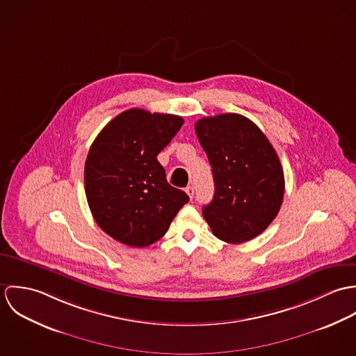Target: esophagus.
<instances>
[{
	"label": "esophagus",
	"mask_w": 356,
	"mask_h": 356,
	"mask_svg": "<svg viewBox=\"0 0 356 356\" xmlns=\"http://www.w3.org/2000/svg\"><path fill=\"white\" fill-rule=\"evenodd\" d=\"M185 192L188 193V196H189L191 199H193V195H195V189H193V186H186V188H185Z\"/></svg>",
	"instance_id": "1"
}]
</instances>
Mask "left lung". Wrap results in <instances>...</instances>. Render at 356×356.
<instances>
[{
	"label": "left lung",
	"instance_id": "left-lung-1",
	"mask_svg": "<svg viewBox=\"0 0 356 356\" xmlns=\"http://www.w3.org/2000/svg\"><path fill=\"white\" fill-rule=\"evenodd\" d=\"M212 167L215 193L204 219L219 240L250 241L277 216L285 191L278 154L248 118L220 113L195 124Z\"/></svg>",
	"mask_w": 356,
	"mask_h": 356
}]
</instances>
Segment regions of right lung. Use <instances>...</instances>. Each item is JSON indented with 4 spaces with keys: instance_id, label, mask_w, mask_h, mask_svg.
Instances as JSON below:
<instances>
[{
    "instance_id": "right-lung-1",
    "label": "right lung",
    "mask_w": 356,
    "mask_h": 356,
    "mask_svg": "<svg viewBox=\"0 0 356 356\" xmlns=\"http://www.w3.org/2000/svg\"><path fill=\"white\" fill-rule=\"evenodd\" d=\"M184 119L131 108L113 118L93 141L85 163L92 215L116 241L144 248L160 240L189 196L167 182L156 156Z\"/></svg>"
}]
</instances>
